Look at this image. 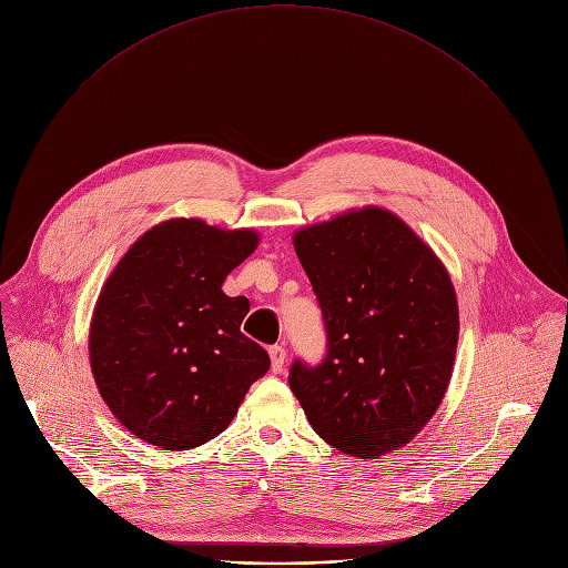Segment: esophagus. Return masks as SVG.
Masks as SVG:
<instances>
[{"label":"esophagus","instance_id":"obj_1","mask_svg":"<svg viewBox=\"0 0 568 568\" xmlns=\"http://www.w3.org/2000/svg\"><path fill=\"white\" fill-rule=\"evenodd\" d=\"M270 357H272V372H274V374H281V372H283V365H285V357H287L285 346H283V344L270 346Z\"/></svg>","mask_w":568,"mask_h":568}]
</instances>
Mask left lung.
I'll list each match as a JSON object with an SVG mask.
<instances>
[{"instance_id":"left-lung-1","label":"left lung","mask_w":568,"mask_h":568,"mask_svg":"<svg viewBox=\"0 0 568 568\" xmlns=\"http://www.w3.org/2000/svg\"><path fill=\"white\" fill-rule=\"evenodd\" d=\"M326 331V355L296 357L290 387L315 433L378 457L439 407L457 348V301L437 255L396 215L363 209L294 235Z\"/></svg>"}]
</instances>
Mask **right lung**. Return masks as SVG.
<instances>
[{
	"label": "right lung",
	"instance_id": "obj_1",
	"mask_svg": "<svg viewBox=\"0 0 568 568\" xmlns=\"http://www.w3.org/2000/svg\"><path fill=\"white\" fill-rule=\"evenodd\" d=\"M255 244L248 229L170 220L126 251L101 290L92 376L122 426L146 444L185 450L217 437L267 374V351L240 331L248 301L222 292Z\"/></svg>",
	"mask_w": 568,
	"mask_h": 568
}]
</instances>
